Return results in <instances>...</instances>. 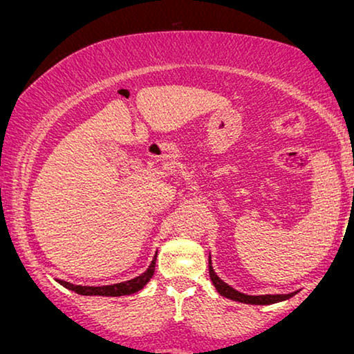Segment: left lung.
Returning <instances> with one entry per match:
<instances>
[{
    "label": "left lung",
    "mask_w": 354,
    "mask_h": 354,
    "mask_svg": "<svg viewBox=\"0 0 354 354\" xmlns=\"http://www.w3.org/2000/svg\"><path fill=\"white\" fill-rule=\"evenodd\" d=\"M209 276H211V281L214 284V288L217 289V292L222 297H227L230 300L234 301H241V304H248V305H271V304H278V301H284L294 297L297 292H290V294H266V295H248L243 294L236 289H233L232 286H228L227 283H223L222 279L215 274V271L212 268V262H211V255H209Z\"/></svg>",
    "instance_id": "obj_1"
}]
</instances>
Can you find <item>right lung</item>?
Returning a JSON list of instances; mask_svg holds the SVG:
<instances>
[{"mask_svg": "<svg viewBox=\"0 0 354 354\" xmlns=\"http://www.w3.org/2000/svg\"><path fill=\"white\" fill-rule=\"evenodd\" d=\"M156 255L153 257L150 266H148L147 271H143L140 276H137L134 279L124 281V283L118 284H110V286H75L71 283H66V281L59 279V284L64 286L68 290H73L80 295H102V297H121V295H131L143 289V286H147L148 281L151 279L153 273H155V265H156Z\"/></svg>", "mask_w": 354, "mask_h": 354, "instance_id": "1", "label": "right lung"}]
</instances>
